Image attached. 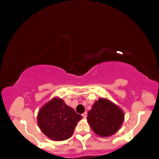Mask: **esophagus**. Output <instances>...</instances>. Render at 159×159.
Returning a JSON list of instances; mask_svg holds the SVG:
<instances>
[{"instance_id": "1", "label": "esophagus", "mask_w": 159, "mask_h": 159, "mask_svg": "<svg viewBox=\"0 0 159 159\" xmlns=\"http://www.w3.org/2000/svg\"><path fill=\"white\" fill-rule=\"evenodd\" d=\"M87 112H84L83 114H82V117H83L84 118H87Z\"/></svg>"}]
</instances>
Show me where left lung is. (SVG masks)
<instances>
[{
  "label": "left lung",
  "mask_w": 159,
  "mask_h": 159,
  "mask_svg": "<svg viewBox=\"0 0 159 159\" xmlns=\"http://www.w3.org/2000/svg\"><path fill=\"white\" fill-rule=\"evenodd\" d=\"M87 119L97 135L107 137L115 134L120 128L124 120V113L113 102L100 98L88 112Z\"/></svg>",
  "instance_id": "1"
}]
</instances>
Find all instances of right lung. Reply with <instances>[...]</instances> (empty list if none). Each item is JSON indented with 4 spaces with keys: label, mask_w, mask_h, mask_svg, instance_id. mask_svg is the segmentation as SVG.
<instances>
[{
    "label": "right lung",
    "mask_w": 159,
    "mask_h": 159,
    "mask_svg": "<svg viewBox=\"0 0 159 159\" xmlns=\"http://www.w3.org/2000/svg\"><path fill=\"white\" fill-rule=\"evenodd\" d=\"M82 118L62 99L54 98L39 110L37 122L43 134L50 139L60 141L72 136L77 122Z\"/></svg>",
    "instance_id": "1"
}]
</instances>
